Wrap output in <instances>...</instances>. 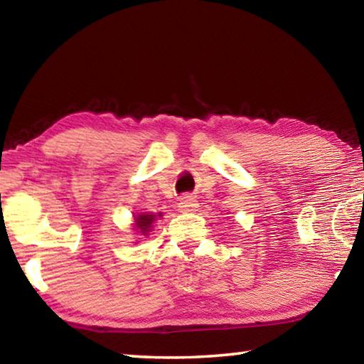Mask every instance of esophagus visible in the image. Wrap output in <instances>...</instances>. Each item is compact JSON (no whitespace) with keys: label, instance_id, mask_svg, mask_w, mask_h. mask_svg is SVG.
<instances>
[{"label":"esophagus","instance_id":"obj_1","mask_svg":"<svg viewBox=\"0 0 364 364\" xmlns=\"http://www.w3.org/2000/svg\"><path fill=\"white\" fill-rule=\"evenodd\" d=\"M178 208H180V212L186 213V212H194L197 208V200L194 199L193 196H183L180 199V204H178Z\"/></svg>","mask_w":364,"mask_h":364}]
</instances>
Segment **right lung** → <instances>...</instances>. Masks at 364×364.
Returning a JSON list of instances; mask_svg holds the SVG:
<instances>
[{"instance_id":"right-lung-1","label":"right lung","mask_w":364,"mask_h":364,"mask_svg":"<svg viewBox=\"0 0 364 364\" xmlns=\"http://www.w3.org/2000/svg\"><path fill=\"white\" fill-rule=\"evenodd\" d=\"M159 217H160V215H159ZM154 220H156V215H149V213L138 215V217H136V228H138V230H141V232H143V234H147L152 228Z\"/></svg>"}]
</instances>
